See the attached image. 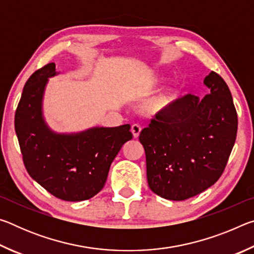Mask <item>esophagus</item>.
Segmentation results:
<instances>
[{
    "label": "esophagus",
    "mask_w": 254,
    "mask_h": 254,
    "mask_svg": "<svg viewBox=\"0 0 254 254\" xmlns=\"http://www.w3.org/2000/svg\"><path fill=\"white\" fill-rule=\"evenodd\" d=\"M131 132H132L133 136H134L136 139V137L139 136L140 132H141V127L139 126V124H133V126L131 127Z\"/></svg>",
    "instance_id": "34e87169"
}]
</instances>
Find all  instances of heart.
Returning <instances> with one entry per match:
<instances>
[{"mask_svg": "<svg viewBox=\"0 0 254 254\" xmlns=\"http://www.w3.org/2000/svg\"><path fill=\"white\" fill-rule=\"evenodd\" d=\"M165 79L162 76H156L153 78L150 79L147 85L144 86L142 91H141V94H145L149 93L150 91H152L153 88H156L157 86L161 83V81ZM179 88L176 85L170 86V87L166 88L165 91H162L161 93H159L158 95L154 96L148 102L147 106H145V110H147L148 113L150 114H158L160 112L165 111L168 109V107L173 104V103L177 100L179 96Z\"/></svg>", "mask_w": 254, "mask_h": 254, "instance_id": "heart-1", "label": "heart"}]
</instances>
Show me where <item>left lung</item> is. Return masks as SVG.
Masks as SVG:
<instances>
[{
	"mask_svg": "<svg viewBox=\"0 0 254 254\" xmlns=\"http://www.w3.org/2000/svg\"><path fill=\"white\" fill-rule=\"evenodd\" d=\"M209 94L188 95L158 113L140 133L151 190L162 198L185 200L221 177L235 143L238 114L229 86L210 71Z\"/></svg>",
	"mask_w": 254,
	"mask_h": 254,
	"instance_id": "8db88e82",
	"label": "left lung"
}]
</instances>
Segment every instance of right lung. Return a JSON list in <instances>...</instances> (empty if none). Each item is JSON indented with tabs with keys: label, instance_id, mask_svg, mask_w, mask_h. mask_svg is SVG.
<instances>
[{
	"label": "right lung",
	"instance_id": "add662e5",
	"mask_svg": "<svg viewBox=\"0 0 254 254\" xmlns=\"http://www.w3.org/2000/svg\"><path fill=\"white\" fill-rule=\"evenodd\" d=\"M56 65L34 71L16 107L14 127L28 174L59 199L80 201L102 190L112 161L132 139L130 124L91 127L78 133H56L47 126L42 101Z\"/></svg>",
	"mask_w": 254,
	"mask_h": 254
}]
</instances>
